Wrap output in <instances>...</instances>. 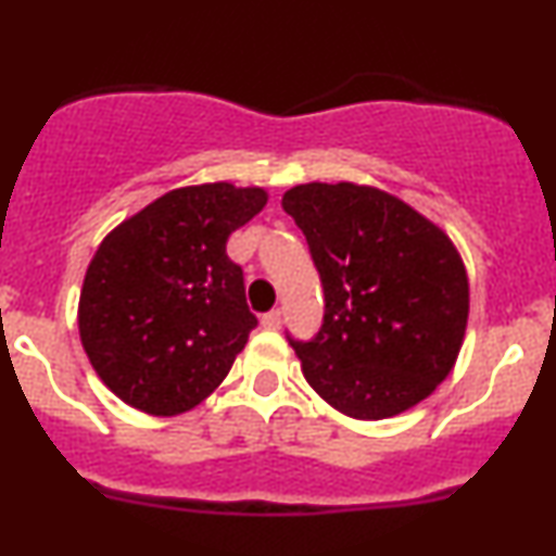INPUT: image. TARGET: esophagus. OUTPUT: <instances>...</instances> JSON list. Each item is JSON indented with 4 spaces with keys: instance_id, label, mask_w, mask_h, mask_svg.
<instances>
[{
    "instance_id": "34e87169",
    "label": "esophagus",
    "mask_w": 556,
    "mask_h": 556,
    "mask_svg": "<svg viewBox=\"0 0 556 556\" xmlns=\"http://www.w3.org/2000/svg\"><path fill=\"white\" fill-rule=\"evenodd\" d=\"M279 324H282V311H279V307H274V311L261 316V326H264V329H279Z\"/></svg>"
}]
</instances>
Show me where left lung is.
Returning <instances> with one entry per match:
<instances>
[{
    "mask_svg": "<svg viewBox=\"0 0 556 556\" xmlns=\"http://www.w3.org/2000/svg\"><path fill=\"white\" fill-rule=\"evenodd\" d=\"M324 287V324L290 339L320 399L386 419L430 396L456 363L469 279L451 238L391 193L303 184L282 197Z\"/></svg>",
    "mask_w": 556,
    "mask_h": 556,
    "instance_id": "8db88e82",
    "label": "left lung"
}]
</instances>
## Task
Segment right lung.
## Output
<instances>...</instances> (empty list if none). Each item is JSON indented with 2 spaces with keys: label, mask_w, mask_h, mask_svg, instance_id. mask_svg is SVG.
<instances>
[{
  "label": "right lung",
  "mask_w": 556,
  "mask_h": 556,
  "mask_svg": "<svg viewBox=\"0 0 556 556\" xmlns=\"http://www.w3.org/2000/svg\"><path fill=\"white\" fill-rule=\"evenodd\" d=\"M264 189L186 186L105 236L79 295V339L134 409L173 417L223 383L256 329L225 245L264 210Z\"/></svg>",
  "instance_id": "right-lung-1"
}]
</instances>
